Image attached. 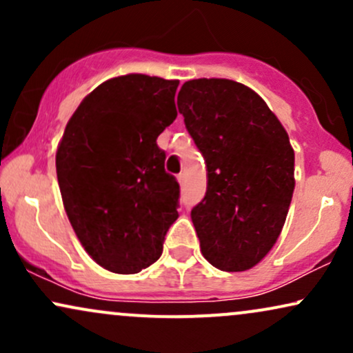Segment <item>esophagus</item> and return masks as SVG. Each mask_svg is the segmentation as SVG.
Wrapping results in <instances>:
<instances>
[{
    "instance_id": "34e87169",
    "label": "esophagus",
    "mask_w": 353,
    "mask_h": 353,
    "mask_svg": "<svg viewBox=\"0 0 353 353\" xmlns=\"http://www.w3.org/2000/svg\"><path fill=\"white\" fill-rule=\"evenodd\" d=\"M177 181H179V184H181V188H182V185L185 184V176H184V174H179V176H177Z\"/></svg>"
}]
</instances>
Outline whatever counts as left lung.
<instances>
[{
	"instance_id": "obj_1",
	"label": "left lung",
	"mask_w": 353,
	"mask_h": 353,
	"mask_svg": "<svg viewBox=\"0 0 353 353\" xmlns=\"http://www.w3.org/2000/svg\"><path fill=\"white\" fill-rule=\"evenodd\" d=\"M177 108L208 165V190L190 210L209 264L242 272L270 252L295 188L289 134L265 101L230 79L182 84Z\"/></svg>"
}]
</instances>
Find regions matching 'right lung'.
Returning <instances> with one entry per match:
<instances>
[{"instance_id": "add662e5", "label": "right lung", "mask_w": 353, "mask_h": 353, "mask_svg": "<svg viewBox=\"0 0 353 353\" xmlns=\"http://www.w3.org/2000/svg\"><path fill=\"white\" fill-rule=\"evenodd\" d=\"M177 79L125 74L81 101L56 151L61 197L96 264L137 274L163 254L179 184L156 139L176 119Z\"/></svg>"}]
</instances>
